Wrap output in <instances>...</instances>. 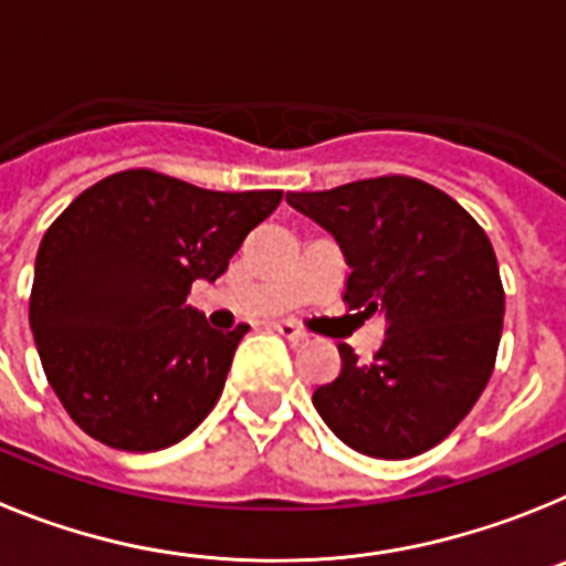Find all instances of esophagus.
<instances>
[{"label":"esophagus","mask_w":566,"mask_h":566,"mask_svg":"<svg viewBox=\"0 0 566 566\" xmlns=\"http://www.w3.org/2000/svg\"><path fill=\"white\" fill-rule=\"evenodd\" d=\"M274 332H277L280 337H286L289 343H306L308 339V334L300 326H294L292 319H277V323H274Z\"/></svg>","instance_id":"1"}]
</instances>
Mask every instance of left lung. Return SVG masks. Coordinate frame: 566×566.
I'll return each mask as SVG.
<instances>
[{"mask_svg":"<svg viewBox=\"0 0 566 566\" xmlns=\"http://www.w3.org/2000/svg\"><path fill=\"white\" fill-rule=\"evenodd\" d=\"M286 201L343 249L345 306L385 317L371 363L337 345L343 368L314 391V408L365 457L431 451L468 417L496 365L504 289L488 234L451 195L408 175Z\"/></svg>","mask_w":566,"mask_h":566,"instance_id":"8db88e82","label":"left lung"}]
</instances>
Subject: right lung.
Instances as JSON below:
<instances>
[{
	"label": "right lung",
	"instance_id": "1",
	"mask_svg": "<svg viewBox=\"0 0 566 566\" xmlns=\"http://www.w3.org/2000/svg\"><path fill=\"white\" fill-rule=\"evenodd\" d=\"M280 198L124 169L53 221L36 254L30 328L50 388L84 433L147 453L207 419L249 326L218 332L187 294L227 272Z\"/></svg>",
	"mask_w": 566,
	"mask_h": 566
}]
</instances>
